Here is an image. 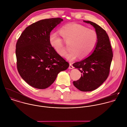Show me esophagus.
I'll return each mask as SVG.
<instances>
[{"label":"esophagus","instance_id":"obj_1","mask_svg":"<svg viewBox=\"0 0 127 127\" xmlns=\"http://www.w3.org/2000/svg\"><path fill=\"white\" fill-rule=\"evenodd\" d=\"M73 68H74V67H73V66L72 65V63H70V65H69V69H73Z\"/></svg>","mask_w":127,"mask_h":127}]
</instances>
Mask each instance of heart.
Returning a JSON list of instances; mask_svg holds the SVG:
<instances>
[{
	"instance_id": "heart-1",
	"label": "heart",
	"mask_w": 127,
	"mask_h": 127,
	"mask_svg": "<svg viewBox=\"0 0 127 127\" xmlns=\"http://www.w3.org/2000/svg\"><path fill=\"white\" fill-rule=\"evenodd\" d=\"M60 34L64 41L70 43L71 50L65 57L70 61L88 57L95 50L98 40L96 31L80 24L72 23L63 26L59 30ZM49 42L51 47L60 56H64L66 49L62 38L56 33L51 34Z\"/></svg>"
}]
</instances>
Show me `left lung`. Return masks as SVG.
Here are the masks:
<instances>
[{
  "label": "left lung",
  "instance_id": "left-lung-1",
  "mask_svg": "<svg viewBox=\"0 0 127 127\" xmlns=\"http://www.w3.org/2000/svg\"><path fill=\"white\" fill-rule=\"evenodd\" d=\"M83 22L93 26L98 36L96 47L91 54L73 64L82 74L78 80L73 81L74 86L81 91L87 92L96 89L107 79L109 74L113 53L106 31L93 22Z\"/></svg>",
  "mask_w": 127,
  "mask_h": 127
}]
</instances>
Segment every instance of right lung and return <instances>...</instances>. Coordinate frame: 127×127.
<instances>
[{"mask_svg":"<svg viewBox=\"0 0 127 127\" xmlns=\"http://www.w3.org/2000/svg\"><path fill=\"white\" fill-rule=\"evenodd\" d=\"M63 21L57 18L38 21L27 27L18 40L16 55L18 72L34 88H48L58 73L69 66L49 42L51 31Z\"/></svg>","mask_w":127,"mask_h":127,"instance_id":"add662e5","label":"right lung"}]
</instances>
